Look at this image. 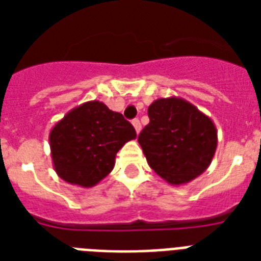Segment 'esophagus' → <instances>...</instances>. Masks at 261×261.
<instances>
[{"label":"esophagus","instance_id":"obj_1","mask_svg":"<svg viewBox=\"0 0 261 261\" xmlns=\"http://www.w3.org/2000/svg\"><path fill=\"white\" fill-rule=\"evenodd\" d=\"M133 126H134L135 131H137V134H139V133H141V128H142V126H141V122H139L138 119H134V120H133Z\"/></svg>","mask_w":261,"mask_h":261}]
</instances>
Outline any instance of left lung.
Instances as JSON below:
<instances>
[{
	"instance_id": "left-lung-1",
	"label": "left lung",
	"mask_w": 261,
	"mask_h": 261,
	"mask_svg": "<svg viewBox=\"0 0 261 261\" xmlns=\"http://www.w3.org/2000/svg\"><path fill=\"white\" fill-rule=\"evenodd\" d=\"M138 137L149 167L172 186H182L210 167L217 150L214 122L181 97L157 98Z\"/></svg>"
}]
</instances>
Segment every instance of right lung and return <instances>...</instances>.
I'll return each mask as SVG.
<instances>
[{
    "label": "right lung",
    "mask_w": 261,
    "mask_h": 261,
    "mask_svg": "<svg viewBox=\"0 0 261 261\" xmlns=\"http://www.w3.org/2000/svg\"><path fill=\"white\" fill-rule=\"evenodd\" d=\"M135 138V128L122 114L97 100L87 101L51 128L53 165L66 182L90 188L111 173L116 153Z\"/></svg>",
    "instance_id": "obj_1"
}]
</instances>
